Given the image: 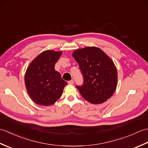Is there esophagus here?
<instances>
[{"label":"esophagus","mask_w":148,"mask_h":148,"mask_svg":"<svg viewBox=\"0 0 148 148\" xmlns=\"http://www.w3.org/2000/svg\"><path fill=\"white\" fill-rule=\"evenodd\" d=\"M74 83V80H71V81H68V84H73Z\"/></svg>","instance_id":"obj_1"}]
</instances>
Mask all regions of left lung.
Wrapping results in <instances>:
<instances>
[{"label": "left lung", "instance_id": "8db88e82", "mask_svg": "<svg viewBox=\"0 0 148 148\" xmlns=\"http://www.w3.org/2000/svg\"><path fill=\"white\" fill-rule=\"evenodd\" d=\"M72 56L79 64L84 83L76 86L83 98L93 104H100L111 98L118 83V72L109 56L97 47L77 49Z\"/></svg>", "mask_w": 148, "mask_h": 148}]
</instances>
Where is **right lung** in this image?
I'll return each mask as SVG.
<instances>
[{
    "mask_svg": "<svg viewBox=\"0 0 148 148\" xmlns=\"http://www.w3.org/2000/svg\"><path fill=\"white\" fill-rule=\"evenodd\" d=\"M62 52L44 51L37 56L28 67L25 84L29 97L40 106H51L61 97L67 83L55 71V65Z\"/></svg>",
    "mask_w": 148,
    "mask_h": 148,
    "instance_id": "add662e5",
    "label": "right lung"
}]
</instances>
